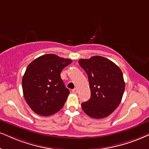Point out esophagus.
Segmentation results:
<instances>
[{"instance_id":"obj_1","label":"esophagus","mask_w":149,"mask_h":149,"mask_svg":"<svg viewBox=\"0 0 149 149\" xmlns=\"http://www.w3.org/2000/svg\"><path fill=\"white\" fill-rule=\"evenodd\" d=\"M72 92L73 93H77L78 92V88H73V89L72 90Z\"/></svg>"}]
</instances>
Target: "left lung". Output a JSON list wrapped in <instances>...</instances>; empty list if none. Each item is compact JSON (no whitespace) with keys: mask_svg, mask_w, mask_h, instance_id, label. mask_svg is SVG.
<instances>
[{"mask_svg":"<svg viewBox=\"0 0 149 149\" xmlns=\"http://www.w3.org/2000/svg\"><path fill=\"white\" fill-rule=\"evenodd\" d=\"M78 63L87 74L91 89V98L81 104L82 110L91 118H106L119 106L125 92L121 69L110 60L100 56L80 59Z\"/></svg>","mask_w":149,"mask_h":149,"instance_id":"8db88e82","label":"left lung"}]
</instances>
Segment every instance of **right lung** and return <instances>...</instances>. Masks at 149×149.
Listing matches in <instances>:
<instances>
[{"label": "right lung", "instance_id": "right-lung-1", "mask_svg": "<svg viewBox=\"0 0 149 149\" xmlns=\"http://www.w3.org/2000/svg\"><path fill=\"white\" fill-rule=\"evenodd\" d=\"M71 63V59L46 54L28 65L22 77V91L28 105L36 113L52 116L63 108L70 92L65 87L61 73Z\"/></svg>", "mask_w": 149, "mask_h": 149}]
</instances>
